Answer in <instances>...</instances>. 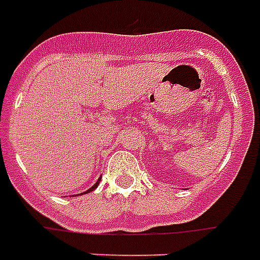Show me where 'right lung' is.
<instances>
[{
    "label": "right lung",
    "instance_id": "1",
    "mask_svg": "<svg viewBox=\"0 0 260 260\" xmlns=\"http://www.w3.org/2000/svg\"><path fill=\"white\" fill-rule=\"evenodd\" d=\"M99 181H101V178H99V180H98V181H96V184H94V185H92V187H90V188H89V190H86L85 192H90V191H93L94 188H96V187H98V185H99Z\"/></svg>",
    "mask_w": 260,
    "mask_h": 260
}]
</instances>
